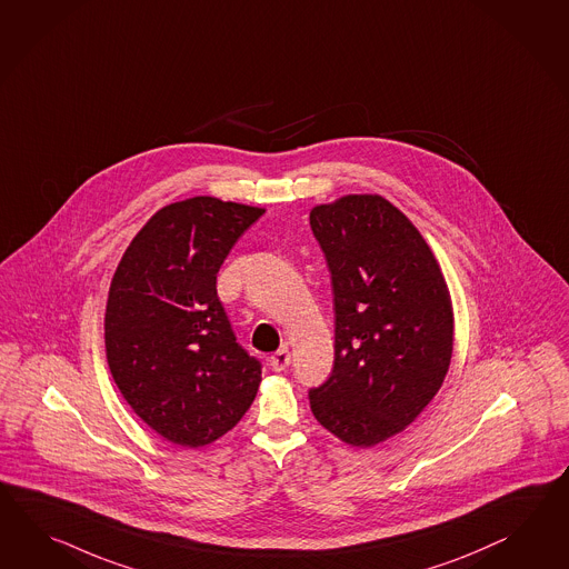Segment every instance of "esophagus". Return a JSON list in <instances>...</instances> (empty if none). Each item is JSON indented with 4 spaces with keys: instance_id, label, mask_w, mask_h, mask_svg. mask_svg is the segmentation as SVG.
<instances>
[{
    "instance_id": "obj_1",
    "label": "esophagus",
    "mask_w": 569,
    "mask_h": 569,
    "mask_svg": "<svg viewBox=\"0 0 569 569\" xmlns=\"http://www.w3.org/2000/svg\"><path fill=\"white\" fill-rule=\"evenodd\" d=\"M291 356L290 349L288 347H281L278 349L271 358H269V363H271V368L276 370V372H281V370H286L288 366H290Z\"/></svg>"
}]
</instances>
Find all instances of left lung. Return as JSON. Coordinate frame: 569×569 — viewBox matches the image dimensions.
<instances>
[{
  "instance_id": "8db88e82",
  "label": "left lung",
  "mask_w": 569,
  "mask_h": 569,
  "mask_svg": "<svg viewBox=\"0 0 569 569\" xmlns=\"http://www.w3.org/2000/svg\"><path fill=\"white\" fill-rule=\"evenodd\" d=\"M331 273L335 361L310 388L320 426L351 446L405 430L440 390L452 358V306L416 226L378 194L310 211Z\"/></svg>"
}]
</instances>
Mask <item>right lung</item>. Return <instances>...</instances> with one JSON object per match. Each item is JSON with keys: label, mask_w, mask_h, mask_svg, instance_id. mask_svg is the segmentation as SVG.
Returning a JSON list of instances; mask_svg holds the SVG:
<instances>
[{"label": "right lung", "mask_w": 569, "mask_h": 569, "mask_svg": "<svg viewBox=\"0 0 569 569\" xmlns=\"http://www.w3.org/2000/svg\"><path fill=\"white\" fill-rule=\"evenodd\" d=\"M264 209L193 197L160 209L114 271L104 343L112 380L153 431L199 448L254 401L261 361L236 341L216 281Z\"/></svg>", "instance_id": "right-lung-1"}]
</instances>
